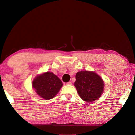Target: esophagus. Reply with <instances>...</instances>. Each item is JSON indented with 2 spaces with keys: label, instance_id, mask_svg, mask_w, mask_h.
I'll list each match as a JSON object with an SVG mask.
<instances>
[{
  "label": "esophagus",
  "instance_id": "34e87169",
  "mask_svg": "<svg viewBox=\"0 0 135 135\" xmlns=\"http://www.w3.org/2000/svg\"><path fill=\"white\" fill-rule=\"evenodd\" d=\"M66 84L67 85H71V84H72V83L71 82V81H69V82L66 83Z\"/></svg>",
  "mask_w": 135,
  "mask_h": 135
}]
</instances>
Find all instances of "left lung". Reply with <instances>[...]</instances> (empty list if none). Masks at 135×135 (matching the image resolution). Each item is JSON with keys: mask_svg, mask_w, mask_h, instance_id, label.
Listing matches in <instances>:
<instances>
[{"mask_svg": "<svg viewBox=\"0 0 135 135\" xmlns=\"http://www.w3.org/2000/svg\"><path fill=\"white\" fill-rule=\"evenodd\" d=\"M74 83L80 98L87 103H92L103 95L104 81L101 77L92 71H80L75 75Z\"/></svg>", "mask_w": 135, "mask_h": 135, "instance_id": "left-lung-1", "label": "left lung"}]
</instances>
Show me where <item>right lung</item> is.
I'll return each mask as SVG.
<instances>
[{"label":"right lung","mask_w":135,"mask_h":135,"mask_svg":"<svg viewBox=\"0 0 135 135\" xmlns=\"http://www.w3.org/2000/svg\"><path fill=\"white\" fill-rule=\"evenodd\" d=\"M62 85L59 78L50 71L38 75L32 81V88L36 94L47 100L55 97Z\"/></svg>","instance_id":"right-lung-1"}]
</instances>
